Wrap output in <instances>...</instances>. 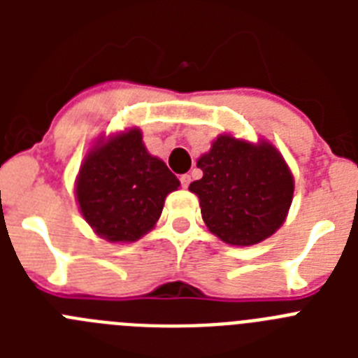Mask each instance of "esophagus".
Returning <instances> with one entry per match:
<instances>
[{
    "label": "esophagus",
    "mask_w": 358,
    "mask_h": 358,
    "mask_svg": "<svg viewBox=\"0 0 358 358\" xmlns=\"http://www.w3.org/2000/svg\"><path fill=\"white\" fill-rule=\"evenodd\" d=\"M189 182H192V176H188V173H185V176H181V185H182V188H188Z\"/></svg>",
    "instance_id": "obj_1"
}]
</instances>
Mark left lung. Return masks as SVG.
<instances>
[{
	"instance_id": "left-lung-1",
	"label": "left lung",
	"mask_w": 358,
	"mask_h": 358,
	"mask_svg": "<svg viewBox=\"0 0 358 358\" xmlns=\"http://www.w3.org/2000/svg\"><path fill=\"white\" fill-rule=\"evenodd\" d=\"M189 185L208 229L229 245H255L276 233L292 204L294 177L276 147L220 134L197 161Z\"/></svg>"
}]
</instances>
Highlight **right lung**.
Listing matches in <instances>:
<instances>
[{
  "label": "right lung",
  "instance_id": "obj_1",
  "mask_svg": "<svg viewBox=\"0 0 358 358\" xmlns=\"http://www.w3.org/2000/svg\"><path fill=\"white\" fill-rule=\"evenodd\" d=\"M179 179L150 156L140 129L98 141L80 164L75 195L85 222L107 242H136L156 226Z\"/></svg>",
  "mask_w": 358,
  "mask_h": 358
}]
</instances>
